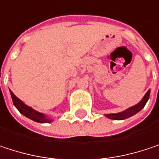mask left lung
Here are the masks:
<instances>
[{
    "mask_svg": "<svg viewBox=\"0 0 159 159\" xmlns=\"http://www.w3.org/2000/svg\"><path fill=\"white\" fill-rule=\"evenodd\" d=\"M149 95H150V90H148L146 92V94L144 95V97L143 98V99L136 105L127 109L126 111L119 112V113H112V114H106L105 116L111 120H125L127 118H130L132 116H134V114H136L137 112L141 111L143 107L145 106L147 100L149 99Z\"/></svg>",
    "mask_w": 159,
    "mask_h": 159,
    "instance_id": "8db88e82",
    "label": "left lung"
}]
</instances>
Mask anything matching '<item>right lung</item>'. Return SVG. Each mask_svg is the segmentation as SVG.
I'll list each match as a JSON object with an SVG mask.
<instances>
[{"label":"right lung","mask_w":159,"mask_h":159,"mask_svg":"<svg viewBox=\"0 0 159 159\" xmlns=\"http://www.w3.org/2000/svg\"><path fill=\"white\" fill-rule=\"evenodd\" d=\"M10 93H11V97H12L15 107L19 111L21 114H23L24 116L27 117L28 119H30L34 121L39 122V123H49L52 121V120H49L48 118H46V116L44 114L35 111L31 107H28L27 105H25L23 101H21L16 97L11 90H10Z\"/></svg>","instance_id":"obj_1"}]
</instances>
